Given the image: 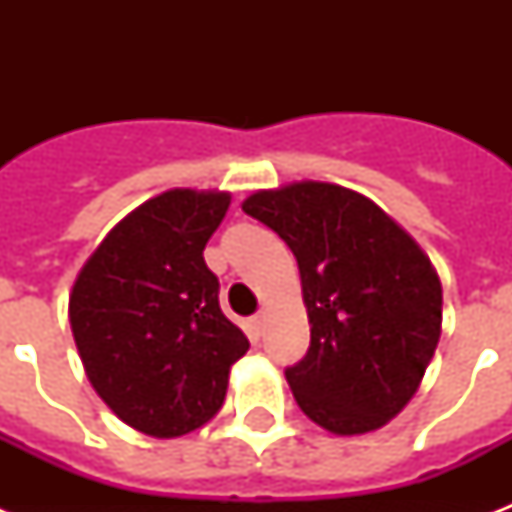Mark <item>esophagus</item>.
<instances>
[{
    "mask_svg": "<svg viewBox=\"0 0 512 512\" xmlns=\"http://www.w3.org/2000/svg\"><path fill=\"white\" fill-rule=\"evenodd\" d=\"M263 324H265L263 313H257L255 319H249V329H252V335L260 337V332H263Z\"/></svg>",
    "mask_w": 512,
    "mask_h": 512,
    "instance_id": "esophagus-1",
    "label": "esophagus"
}]
</instances>
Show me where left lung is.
Here are the masks:
<instances>
[{
    "mask_svg": "<svg viewBox=\"0 0 512 512\" xmlns=\"http://www.w3.org/2000/svg\"><path fill=\"white\" fill-rule=\"evenodd\" d=\"M300 268L311 348L287 382L335 436L388 425L420 390L441 337L444 289L422 247L369 196L297 180L241 201Z\"/></svg>",
    "mask_w": 512,
    "mask_h": 512,
    "instance_id": "8db88e82",
    "label": "left lung"
}]
</instances>
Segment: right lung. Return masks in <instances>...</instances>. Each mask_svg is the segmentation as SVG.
Returning a JSON list of instances; mask_svg holds the SVG:
<instances>
[{"label": "right lung", "instance_id": "right-lung-1", "mask_svg": "<svg viewBox=\"0 0 512 512\" xmlns=\"http://www.w3.org/2000/svg\"><path fill=\"white\" fill-rule=\"evenodd\" d=\"M228 207V191L196 188L143 201L84 260L68 295L87 380L146 436L177 438L212 420L231 366L249 350L204 263Z\"/></svg>", "mask_w": 512, "mask_h": 512}]
</instances>
